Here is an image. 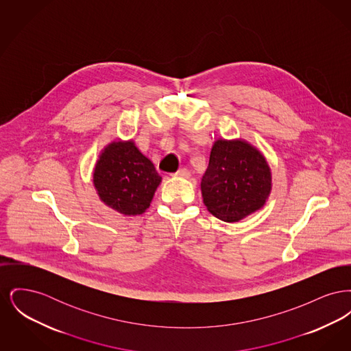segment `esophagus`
Returning a JSON list of instances; mask_svg holds the SVG:
<instances>
[{
	"label": "esophagus",
	"mask_w": 351,
	"mask_h": 351,
	"mask_svg": "<svg viewBox=\"0 0 351 351\" xmlns=\"http://www.w3.org/2000/svg\"><path fill=\"white\" fill-rule=\"evenodd\" d=\"M173 176H178V178H189L191 176V172H189V169H186V168H182V169H179L178 172H175L173 173Z\"/></svg>",
	"instance_id": "obj_1"
}]
</instances>
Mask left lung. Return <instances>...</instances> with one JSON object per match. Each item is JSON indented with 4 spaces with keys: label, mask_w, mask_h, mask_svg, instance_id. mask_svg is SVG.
<instances>
[{
    "label": "left lung",
    "mask_w": 351,
    "mask_h": 351,
    "mask_svg": "<svg viewBox=\"0 0 351 351\" xmlns=\"http://www.w3.org/2000/svg\"><path fill=\"white\" fill-rule=\"evenodd\" d=\"M271 169L263 154L242 139H217L201 179L206 209L225 222H238L266 204Z\"/></svg>",
    "instance_id": "1"
}]
</instances>
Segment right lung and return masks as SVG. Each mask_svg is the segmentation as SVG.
<instances>
[{
    "mask_svg": "<svg viewBox=\"0 0 351 351\" xmlns=\"http://www.w3.org/2000/svg\"><path fill=\"white\" fill-rule=\"evenodd\" d=\"M162 178L133 141H113L99 156L93 184L100 200L125 216L146 212Z\"/></svg>",
    "mask_w": 351,
    "mask_h": 351,
    "instance_id": "1",
    "label": "right lung"
}]
</instances>
